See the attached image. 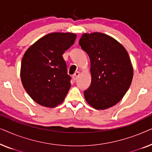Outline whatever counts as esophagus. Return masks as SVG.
Instances as JSON below:
<instances>
[{
  "label": "esophagus",
  "mask_w": 152,
  "mask_h": 152,
  "mask_svg": "<svg viewBox=\"0 0 152 152\" xmlns=\"http://www.w3.org/2000/svg\"><path fill=\"white\" fill-rule=\"evenodd\" d=\"M79 75H80V72H78V71L75 72V73H74L73 75H72V80H73L74 81H75V80H76L77 79V77H78V76H79Z\"/></svg>",
  "instance_id": "obj_1"
}]
</instances>
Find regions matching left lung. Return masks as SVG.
I'll list each match as a JSON object with an SVG mask.
<instances>
[{
  "label": "left lung",
  "mask_w": 152,
  "mask_h": 152,
  "mask_svg": "<svg viewBox=\"0 0 152 152\" xmlns=\"http://www.w3.org/2000/svg\"><path fill=\"white\" fill-rule=\"evenodd\" d=\"M79 44L91 61V84L84 93L86 102L98 110L115 105L126 94L134 75L127 51L113 37L101 32L84 33Z\"/></svg>",
  "instance_id": "8db88e82"
}]
</instances>
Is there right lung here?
I'll return each instance as SVG.
<instances>
[{
	"label": "right lung",
	"instance_id": "obj_1",
	"mask_svg": "<svg viewBox=\"0 0 152 152\" xmlns=\"http://www.w3.org/2000/svg\"><path fill=\"white\" fill-rule=\"evenodd\" d=\"M70 32H53L41 37L25 53L20 79L25 90L37 104L57 107L70 88V77L62 55L75 41Z\"/></svg>",
	"mask_w": 152,
	"mask_h": 152
}]
</instances>
